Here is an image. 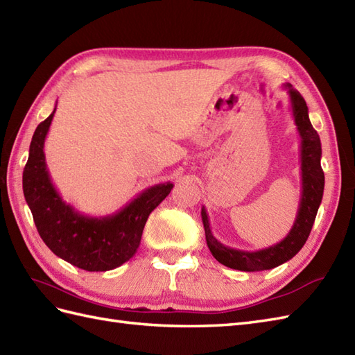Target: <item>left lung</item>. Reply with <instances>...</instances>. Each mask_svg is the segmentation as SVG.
Here are the masks:
<instances>
[{"label": "left lung", "instance_id": "1", "mask_svg": "<svg viewBox=\"0 0 355 355\" xmlns=\"http://www.w3.org/2000/svg\"><path fill=\"white\" fill-rule=\"evenodd\" d=\"M289 96L291 109H293L294 123L300 135V163H302V198H300L298 211L293 228L286 237L272 244L270 248L248 252L225 246L217 240L210 228V220L205 207L201 216L205 230L207 246L211 255L220 264L241 271H262L279 267L284 262L294 258L304 246V243L312 231L318 208L322 201L324 193V172L321 168V141L313 125L309 120V109L302 94L291 84H284Z\"/></svg>", "mask_w": 355, "mask_h": 355}]
</instances>
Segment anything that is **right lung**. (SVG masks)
<instances>
[{"mask_svg":"<svg viewBox=\"0 0 355 355\" xmlns=\"http://www.w3.org/2000/svg\"><path fill=\"white\" fill-rule=\"evenodd\" d=\"M35 129L30 144L22 187L42 240L57 257L87 271H107L123 266L139 248L145 222L165 199L171 181L151 186L121 210L103 217H91L62 201L53 186L44 159V139L53 114Z\"/></svg>","mask_w":355,"mask_h":355,"instance_id":"right-lung-1","label":"right lung"}]
</instances>
